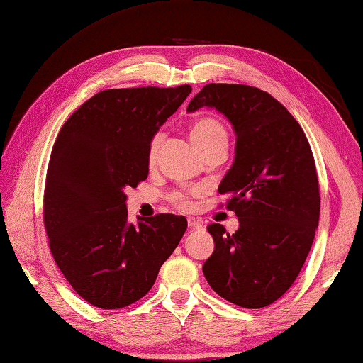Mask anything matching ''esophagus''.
<instances>
[{
    "mask_svg": "<svg viewBox=\"0 0 363 363\" xmlns=\"http://www.w3.org/2000/svg\"><path fill=\"white\" fill-rule=\"evenodd\" d=\"M187 223H189L190 228H194V230H198V228H201V226H203L201 220L200 218H195V217H189L187 218Z\"/></svg>",
    "mask_w": 363,
    "mask_h": 363,
    "instance_id": "1",
    "label": "esophagus"
}]
</instances>
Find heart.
I'll return each mask as SVG.
<instances>
[{
    "label": "heart",
    "mask_w": 363,
    "mask_h": 363,
    "mask_svg": "<svg viewBox=\"0 0 363 363\" xmlns=\"http://www.w3.org/2000/svg\"><path fill=\"white\" fill-rule=\"evenodd\" d=\"M220 133H225V130H223V127L214 119H198L190 127V138H191V141H194L195 146L204 143V141H208L212 137H216V135H220ZM160 140H162L160 135H155V137L152 138L151 146H149V160H154L155 154H157ZM174 201H176V204H179L181 208H186L187 206L186 198L179 194L174 195Z\"/></svg>",
    "instance_id": "b5f03b06"
}]
</instances>
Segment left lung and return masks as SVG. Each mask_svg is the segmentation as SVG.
Returning a JSON list of instances; mask_svg holds the SVG:
<instances>
[{"label": "left lung", "instance_id": "left-lung-1", "mask_svg": "<svg viewBox=\"0 0 363 363\" xmlns=\"http://www.w3.org/2000/svg\"><path fill=\"white\" fill-rule=\"evenodd\" d=\"M208 106L230 121L236 155L218 186L239 228L211 223L214 252L203 274L231 303L262 308L286 293L307 259L319 222V186L308 140L294 116L269 92L211 83L187 111Z\"/></svg>", "mask_w": 363, "mask_h": 363}]
</instances>
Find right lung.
Segmentation results:
<instances>
[{
    "label": "right lung",
    "mask_w": 363,
    "mask_h": 363,
    "mask_svg": "<svg viewBox=\"0 0 363 363\" xmlns=\"http://www.w3.org/2000/svg\"><path fill=\"white\" fill-rule=\"evenodd\" d=\"M190 92V84L101 91L55 141L44 195L50 250L77 294L99 308L141 299L187 230L174 214L130 223L125 189L146 179L152 138Z\"/></svg>",
    "instance_id": "obj_1"
}]
</instances>
